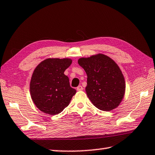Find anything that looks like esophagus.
<instances>
[{
  "label": "esophagus",
  "mask_w": 155,
  "mask_h": 155,
  "mask_svg": "<svg viewBox=\"0 0 155 155\" xmlns=\"http://www.w3.org/2000/svg\"><path fill=\"white\" fill-rule=\"evenodd\" d=\"M77 90L78 91H80L83 90V87H82L81 85H79V86H78L77 87Z\"/></svg>",
  "instance_id": "34e87169"
}]
</instances>
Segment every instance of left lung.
I'll return each instance as SVG.
<instances>
[{
	"label": "left lung",
	"instance_id": "left-lung-1",
	"mask_svg": "<svg viewBox=\"0 0 155 155\" xmlns=\"http://www.w3.org/2000/svg\"><path fill=\"white\" fill-rule=\"evenodd\" d=\"M87 75V95L92 104L102 111L117 107L125 93V81L117 64L110 57L97 54L78 61Z\"/></svg>",
	"mask_w": 155,
	"mask_h": 155
}]
</instances>
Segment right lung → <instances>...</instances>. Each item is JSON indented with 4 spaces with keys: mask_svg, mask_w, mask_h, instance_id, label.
<instances>
[{
    "mask_svg": "<svg viewBox=\"0 0 155 155\" xmlns=\"http://www.w3.org/2000/svg\"><path fill=\"white\" fill-rule=\"evenodd\" d=\"M71 63L68 58H49L34 70L30 82V93L36 107L44 113L52 116L61 113L77 92L64 74Z\"/></svg>",
    "mask_w": 155,
    "mask_h": 155,
    "instance_id": "right-lung-1",
    "label": "right lung"
}]
</instances>
